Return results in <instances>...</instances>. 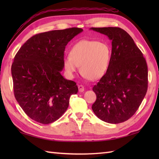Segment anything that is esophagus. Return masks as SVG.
Here are the masks:
<instances>
[{
	"mask_svg": "<svg viewBox=\"0 0 159 159\" xmlns=\"http://www.w3.org/2000/svg\"><path fill=\"white\" fill-rule=\"evenodd\" d=\"M79 91L80 92H84V89H85V88H84V86L83 85H79Z\"/></svg>",
	"mask_w": 159,
	"mask_h": 159,
	"instance_id": "obj_1",
	"label": "esophagus"
}]
</instances>
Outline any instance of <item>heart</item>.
<instances>
[{"mask_svg":"<svg viewBox=\"0 0 159 159\" xmlns=\"http://www.w3.org/2000/svg\"><path fill=\"white\" fill-rule=\"evenodd\" d=\"M111 49L107 43L84 39L70 50V57L63 59V66L70 76H74L80 66V73L87 79L96 80L102 78L109 68Z\"/></svg>","mask_w":159,"mask_h":159,"instance_id":"heart-1","label":"heart"}]
</instances>
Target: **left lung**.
I'll use <instances>...</instances> for the list:
<instances>
[{"label":"left lung","instance_id":"left-lung-1","mask_svg":"<svg viewBox=\"0 0 159 159\" xmlns=\"http://www.w3.org/2000/svg\"><path fill=\"white\" fill-rule=\"evenodd\" d=\"M112 41L106 74L93 87L96 100L92 110L105 122L119 124L135 113L148 89L146 61L134 40L119 27L91 28Z\"/></svg>","mask_w":159,"mask_h":159}]
</instances>
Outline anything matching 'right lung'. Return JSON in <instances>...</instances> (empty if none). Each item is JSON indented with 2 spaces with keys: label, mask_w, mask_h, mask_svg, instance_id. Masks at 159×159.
<instances>
[{
  "label": "right lung",
  "mask_w": 159,
  "mask_h": 159,
  "mask_svg": "<svg viewBox=\"0 0 159 159\" xmlns=\"http://www.w3.org/2000/svg\"><path fill=\"white\" fill-rule=\"evenodd\" d=\"M83 31L80 28L39 33L20 48L11 66L13 92L17 102L32 120L52 123L66 112L78 87L64 79V51L71 39Z\"/></svg>",
  "instance_id": "obj_1"
}]
</instances>
